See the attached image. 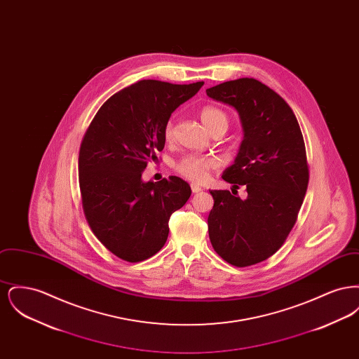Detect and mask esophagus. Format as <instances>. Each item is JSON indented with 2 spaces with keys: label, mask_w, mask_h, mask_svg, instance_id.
Returning <instances> with one entry per match:
<instances>
[{
  "label": "esophagus",
  "mask_w": 359,
  "mask_h": 359,
  "mask_svg": "<svg viewBox=\"0 0 359 359\" xmlns=\"http://www.w3.org/2000/svg\"><path fill=\"white\" fill-rule=\"evenodd\" d=\"M191 189H192L194 194H198V192L202 191V188L199 187V186H196V184H191Z\"/></svg>",
  "instance_id": "1"
}]
</instances>
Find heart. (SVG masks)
I'll return each mask as SVG.
<instances>
[{
    "label": "heart",
    "instance_id": "b5f03b06",
    "mask_svg": "<svg viewBox=\"0 0 359 359\" xmlns=\"http://www.w3.org/2000/svg\"><path fill=\"white\" fill-rule=\"evenodd\" d=\"M201 118L211 132H215L218 129L226 130L229 126L227 113L218 106H212V104L205 106L201 110ZM173 135H175V123L173 121L170 120L164 126V138L167 141H171ZM217 167H218V161L214 157L191 154L183 156L175 164V171L194 183H203L208 177L210 171L215 170Z\"/></svg>",
    "mask_w": 359,
    "mask_h": 359
}]
</instances>
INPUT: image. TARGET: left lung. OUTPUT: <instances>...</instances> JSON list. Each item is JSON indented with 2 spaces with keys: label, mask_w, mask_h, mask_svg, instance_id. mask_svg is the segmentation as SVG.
Segmentation results:
<instances>
[{
  "label": "left lung",
  "mask_w": 359,
  "mask_h": 359,
  "mask_svg": "<svg viewBox=\"0 0 359 359\" xmlns=\"http://www.w3.org/2000/svg\"><path fill=\"white\" fill-rule=\"evenodd\" d=\"M205 93L233 106L243 129L234 164L222 175L236 189L210 191L208 236L226 262L250 266L273 256L296 223L309 180L304 140L290 104L257 79L229 81ZM239 185L247 187L246 200L236 195Z\"/></svg>",
  "instance_id": "left-lung-1"
}]
</instances>
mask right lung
<instances>
[{"label": "right lung", "mask_w": 359, "mask_h": 359, "mask_svg": "<svg viewBox=\"0 0 359 359\" xmlns=\"http://www.w3.org/2000/svg\"><path fill=\"white\" fill-rule=\"evenodd\" d=\"M203 85L140 81L103 103L86 130L78 165L83 212L95 237L123 261L154 256L168 238L172 212L191 196L177 176L157 183L141 176L164 148L172 113Z\"/></svg>", "instance_id": "1"}]
</instances>
